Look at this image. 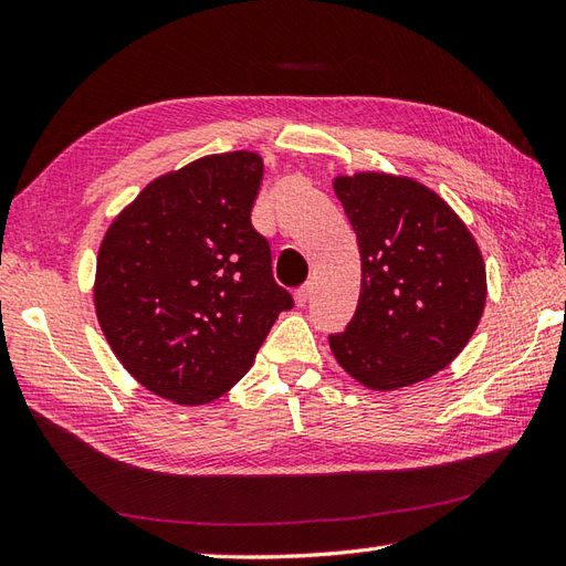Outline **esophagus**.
I'll list each match as a JSON object with an SVG mask.
<instances>
[{
  "label": "esophagus",
  "mask_w": 566,
  "mask_h": 566,
  "mask_svg": "<svg viewBox=\"0 0 566 566\" xmlns=\"http://www.w3.org/2000/svg\"><path fill=\"white\" fill-rule=\"evenodd\" d=\"M313 294V284H303L296 289V306H306Z\"/></svg>",
  "instance_id": "esophagus-1"
}]
</instances>
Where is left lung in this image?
Segmentation results:
<instances>
[{
  "label": "left lung",
  "mask_w": 566,
  "mask_h": 566,
  "mask_svg": "<svg viewBox=\"0 0 566 566\" xmlns=\"http://www.w3.org/2000/svg\"><path fill=\"white\" fill-rule=\"evenodd\" d=\"M356 231L360 296L329 346L370 389L421 382L452 364L485 308L481 251L454 210L411 179L356 174L335 181Z\"/></svg>",
  "instance_id": "1"
}]
</instances>
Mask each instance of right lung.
<instances>
[{"label":"right lung","instance_id":"right-lung-1","mask_svg":"<svg viewBox=\"0 0 566 566\" xmlns=\"http://www.w3.org/2000/svg\"><path fill=\"white\" fill-rule=\"evenodd\" d=\"M260 181L253 153L202 157L145 188L99 245V327L159 397L188 407L222 397L294 308L251 222Z\"/></svg>","mask_w":566,"mask_h":566}]
</instances>
